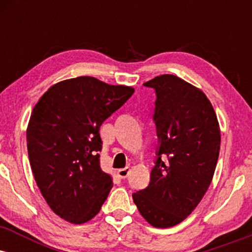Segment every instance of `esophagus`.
<instances>
[{"mask_svg": "<svg viewBox=\"0 0 252 252\" xmlns=\"http://www.w3.org/2000/svg\"><path fill=\"white\" fill-rule=\"evenodd\" d=\"M129 173H130L129 167H126V168H122V169H118L117 170V175L120 176L121 179H126V178H128Z\"/></svg>", "mask_w": 252, "mask_h": 252, "instance_id": "1", "label": "esophagus"}]
</instances>
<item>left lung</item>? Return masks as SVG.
Wrapping results in <instances>:
<instances>
[{
	"mask_svg": "<svg viewBox=\"0 0 252 252\" xmlns=\"http://www.w3.org/2000/svg\"><path fill=\"white\" fill-rule=\"evenodd\" d=\"M143 85L155 90L158 146L149 185L132 193V199L150 225L166 228L186 219L209 189L220 129L204 92L181 78L162 74Z\"/></svg>",
	"mask_w": 252,
	"mask_h": 252,
	"instance_id": "8db88e82",
	"label": "left lung"
}]
</instances>
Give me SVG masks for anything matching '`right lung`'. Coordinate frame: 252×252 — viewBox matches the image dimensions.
<instances>
[{"label": "right lung", "mask_w": 252, "mask_h": 252, "mask_svg": "<svg viewBox=\"0 0 252 252\" xmlns=\"http://www.w3.org/2000/svg\"><path fill=\"white\" fill-rule=\"evenodd\" d=\"M134 91L77 77L52 86L34 106L27 128L32 172L60 218L74 224L91 220L108 198L114 184L100 168L99 128Z\"/></svg>", "instance_id": "right-lung-1"}]
</instances>
